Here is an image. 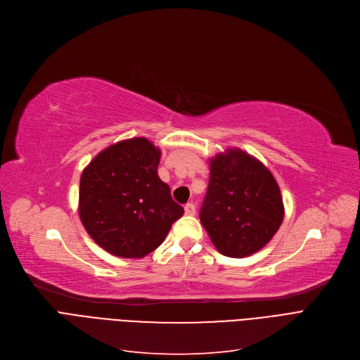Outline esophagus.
Returning a JSON list of instances; mask_svg holds the SVG:
<instances>
[{
	"label": "esophagus",
	"instance_id": "34e87169",
	"mask_svg": "<svg viewBox=\"0 0 360 360\" xmlns=\"http://www.w3.org/2000/svg\"><path fill=\"white\" fill-rule=\"evenodd\" d=\"M184 212H186V215H195V214H196V207H195V203H186Z\"/></svg>",
	"mask_w": 360,
	"mask_h": 360
}]
</instances>
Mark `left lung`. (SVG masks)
Listing matches in <instances>:
<instances>
[{"label": "left lung", "instance_id": "obj_1", "mask_svg": "<svg viewBox=\"0 0 360 360\" xmlns=\"http://www.w3.org/2000/svg\"><path fill=\"white\" fill-rule=\"evenodd\" d=\"M284 218L277 180L253 155L229 148L210 160V184L200 222L229 258H246L274 237Z\"/></svg>", "mask_w": 360, "mask_h": 360}]
</instances>
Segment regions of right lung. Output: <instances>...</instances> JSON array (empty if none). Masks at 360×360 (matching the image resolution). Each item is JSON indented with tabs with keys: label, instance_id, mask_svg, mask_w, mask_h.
Wrapping results in <instances>:
<instances>
[{
	"label": "right lung",
	"instance_id": "obj_1",
	"mask_svg": "<svg viewBox=\"0 0 360 360\" xmlns=\"http://www.w3.org/2000/svg\"><path fill=\"white\" fill-rule=\"evenodd\" d=\"M161 149L146 138L110 145L83 169L79 217L84 230L118 258H143L184 210L158 177Z\"/></svg>",
	"mask_w": 360,
	"mask_h": 360
}]
</instances>
